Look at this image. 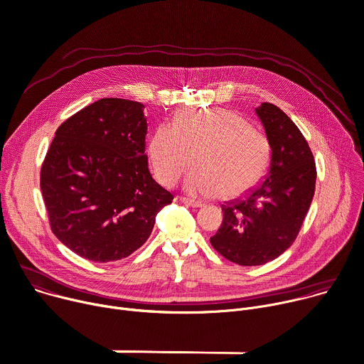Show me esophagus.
<instances>
[{
    "instance_id": "esophagus-1",
    "label": "esophagus",
    "mask_w": 364,
    "mask_h": 364,
    "mask_svg": "<svg viewBox=\"0 0 364 364\" xmlns=\"http://www.w3.org/2000/svg\"><path fill=\"white\" fill-rule=\"evenodd\" d=\"M181 202L187 206H191V208H202L203 206L202 202H197L194 199H188V197H181Z\"/></svg>"
}]
</instances>
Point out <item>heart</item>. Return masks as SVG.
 Segmentation results:
<instances>
[{"label":"heart","mask_w":364,"mask_h":364,"mask_svg":"<svg viewBox=\"0 0 364 364\" xmlns=\"http://www.w3.org/2000/svg\"><path fill=\"white\" fill-rule=\"evenodd\" d=\"M148 158L164 186L177 184L193 161L184 183L190 194L235 199L266 176L272 146L237 113L199 109L178 113L171 126L159 124L149 138Z\"/></svg>","instance_id":"obj_1"}]
</instances>
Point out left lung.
Wrapping results in <instances>:
<instances>
[{"label": "left lung", "instance_id": "left-lung-1", "mask_svg": "<svg viewBox=\"0 0 364 364\" xmlns=\"http://www.w3.org/2000/svg\"><path fill=\"white\" fill-rule=\"evenodd\" d=\"M255 113L272 146L269 171L242 199L222 205V225L210 238L222 257L240 266H261L294 242L316 181L312 151L291 119L272 103Z\"/></svg>", "mask_w": 364, "mask_h": 364}]
</instances>
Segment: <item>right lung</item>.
<instances>
[{
	"label": "right lung",
	"mask_w": 364,
	"mask_h": 364,
	"mask_svg": "<svg viewBox=\"0 0 364 364\" xmlns=\"http://www.w3.org/2000/svg\"><path fill=\"white\" fill-rule=\"evenodd\" d=\"M144 105L102 98L56 130L41 170L55 237L95 262L129 257L149 238L173 194L151 176Z\"/></svg>",
	"instance_id": "1"
}]
</instances>
